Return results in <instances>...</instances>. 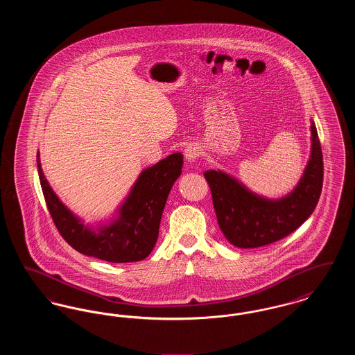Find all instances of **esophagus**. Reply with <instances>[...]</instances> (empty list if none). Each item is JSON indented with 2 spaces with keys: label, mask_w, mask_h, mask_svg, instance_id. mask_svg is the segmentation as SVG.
Segmentation results:
<instances>
[{
  "label": "esophagus",
  "mask_w": 355,
  "mask_h": 355,
  "mask_svg": "<svg viewBox=\"0 0 355 355\" xmlns=\"http://www.w3.org/2000/svg\"><path fill=\"white\" fill-rule=\"evenodd\" d=\"M201 155V148L196 144H190L187 145L185 149V158L187 161H197Z\"/></svg>",
  "instance_id": "obj_1"
}]
</instances>
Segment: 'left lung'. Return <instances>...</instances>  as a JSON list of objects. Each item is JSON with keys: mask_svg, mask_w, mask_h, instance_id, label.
<instances>
[{"mask_svg": "<svg viewBox=\"0 0 355 355\" xmlns=\"http://www.w3.org/2000/svg\"><path fill=\"white\" fill-rule=\"evenodd\" d=\"M217 220L226 239L241 249L270 245L297 230L314 211L323 185V157L311 122V155L300 184L282 200H265L227 174L205 171Z\"/></svg>", "mask_w": 355, "mask_h": 355, "instance_id": "8db88e82", "label": "left lung"}]
</instances>
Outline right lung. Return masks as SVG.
<instances>
[{
  "instance_id": "add662e5",
  "label": "right lung",
  "mask_w": 355,
  "mask_h": 355,
  "mask_svg": "<svg viewBox=\"0 0 355 355\" xmlns=\"http://www.w3.org/2000/svg\"><path fill=\"white\" fill-rule=\"evenodd\" d=\"M37 166L45 202L58 233L78 253L113 263L138 262L152 253L170 189L181 175L184 155L174 153L144 170L119 210V220L92 230L84 226L58 200Z\"/></svg>"
}]
</instances>
